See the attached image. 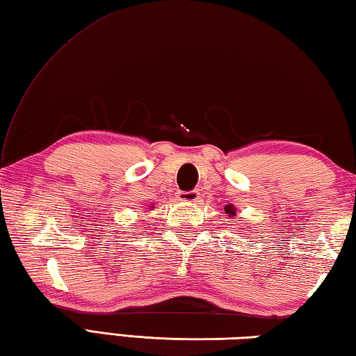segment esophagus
Segmentation results:
<instances>
[{"label": "esophagus", "instance_id": "obj_1", "mask_svg": "<svg viewBox=\"0 0 356 356\" xmlns=\"http://www.w3.org/2000/svg\"><path fill=\"white\" fill-rule=\"evenodd\" d=\"M178 200L181 201H191V203H197L200 201V192L198 191H189V192H178Z\"/></svg>", "mask_w": 356, "mask_h": 356}]
</instances>
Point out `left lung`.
<instances>
[{"label":"left lung","instance_id":"8db88e82","mask_svg":"<svg viewBox=\"0 0 356 356\" xmlns=\"http://www.w3.org/2000/svg\"><path fill=\"white\" fill-rule=\"evenodd\" d=\"M226 213H231V216H234V207L227 206V207H226Z\"/></svg>","mask_w":356,"mask_h":356}]
</instances>
